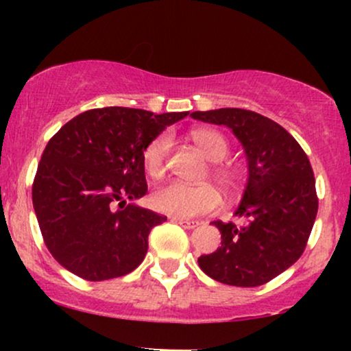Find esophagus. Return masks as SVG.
Segmentation results:
<instances>
[{
  "label": "esophagus",
  "instance_id": "1",
  "mask_svg": "<svg viewBox=\"0 0 351 351\" xmlns=\"http://www.w3.org/2000/svg\"><path fill=\"white\" fill-rule=\"evenodd\" d=\"M173 221H176V223L180 224L181 228L184 229H195L198 226V221H189V219H181V217H173Z\"/></svg>",
  "mask_w": 351,
  "mask_h": 351
}]
</instances>
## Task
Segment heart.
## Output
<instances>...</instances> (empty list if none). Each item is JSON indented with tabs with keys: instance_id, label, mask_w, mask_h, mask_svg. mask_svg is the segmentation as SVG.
<instances>
[{
	"instance_id": "1",
	"label": "heart",
	"mask_w": 351,
	"mask_h": 351,
	"mask_svg": "<svg viewBox=\"0 0 351 351\" xmlns=\"http://www.w3.org/2000/svg\"><path fill=\"white\" fill-rule=\"evenodd\" d=\"M193 142L204 153L208 160L215 162L211 167V176L224 191L234 193L241 186V173L236 168L221 165L228 156L229 145L219 132L211 128H199L191 134ZM171 150V135L160 134L145 147L143 150V165L145 170L153 178H160L165 175L168 167V155ZM152 206L156 211L165 213L175 217H195L206 215L217 209L221 203L219 193L211 184H191L184 183H170L160 186L152 193Z\"/></svg>"
}]
</instances>
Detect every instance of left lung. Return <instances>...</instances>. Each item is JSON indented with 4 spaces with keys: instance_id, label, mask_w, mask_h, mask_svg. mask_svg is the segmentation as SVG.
Returning <instances> with one entry per match:
<instances>
[{
    "instance_id": "obj_1",
    "label": "left lung",
    "mask_w": 351,
    "mask_h": 351,
    "mask_svg": "<svg viewBox=\"0 0 351 351\" xmlns=\"http://www.w3.org/2000/svg\"><path fill=\"white\" fill-rule=\"evenodd\" d=\"M191 117L231 128L249 165L234 213L241 223H211L223 241L199 257L201 271L221 284L263 285L297 263L315 223L318 198L308 156L284 127L252 110L217 108Z\"/></svg>"
}]
</instances>
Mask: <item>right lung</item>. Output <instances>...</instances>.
Returning a JSON list of instances; mask_svg holds the SVG:
<instances>
[{
    "label": "right lung",
    "mask_w": 351,
    "mask_h": 351,
    "mask_svg": "<svg viewBox=\"0 0 351 351\" xmlns=\"http://www.w3.org/2000/svg\"><path fill=\"white\" fill-rule=\"evenodd\" d=\"M188 112L92 108L47 142L33 183V206L46 247L86 280L122 277L138 267L148 234L167 216L136 206L147 195L143 150Z\"/></svg>",
    "instance_id": "right-lung-1"
}]
</instances>
